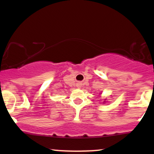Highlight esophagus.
Listing matches in <instances>:
<instances>
[{"label":"esophagus","instance_id":"esophagus-1","mask_svg":"<svg viewBox=\"0 0 154 154\" xmlns=\"http://www.w3.org/2000/svg\"><path fill=\"white\" fill-rule=\"evenodd\" d=\"M76 85H77V87H78V88H80V87H81V83H78Z\"/></svg>","mask_w":154,"mask_h":154}]
</instances>
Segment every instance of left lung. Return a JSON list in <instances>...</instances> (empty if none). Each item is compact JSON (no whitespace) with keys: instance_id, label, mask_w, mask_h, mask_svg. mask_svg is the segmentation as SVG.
Here are the masks:
<instances>
[{"instance_id":"1","label":"left lung","mask_w":154,"mask_h":154,"mask_svg":"<svg viewBox=\"0 0 154 154\" xmlns=\"http://www.w3.org/2000/svg\"><path fill=\"white\" fill-rule=\"evenodd\" d=\"M100 94H101V93H100ZM106 100H104V102H103V104H105V103H106Z\"/></svg>"}]
</instances>
